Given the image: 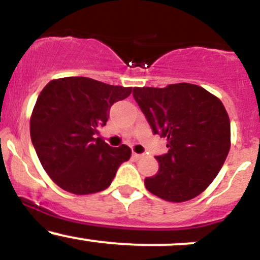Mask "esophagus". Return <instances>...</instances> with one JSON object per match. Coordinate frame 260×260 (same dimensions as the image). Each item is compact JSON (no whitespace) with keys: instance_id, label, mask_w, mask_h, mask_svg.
I'll list each match as a JSON object with an SVG mask.
<instances>
[{"instance_id":"1","label":"esophagus","mask_w":260,"mask_h":260,"mask_svg":"<svg viewBox=\"0 0 260 260\" xmlns=\"http://www.w3.org/2000/svg\"><path fill=\"white\" fill-rule=\"evenodd\" d=\"M132 157H133V158H135V159H140V158H142L143 154H142V153H136V152H133Z\"/></svg>"}]
</instances>
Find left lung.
<instances>
[{
	"mask_svg": "<svg viewBox=\"0 0 260 260\" xmlns=\"http://www.w3.org/2000/svg\"><path fill=\"white\" fill-rule=\"evenodd\" d=\"M133 98L153 135L167 138L169 152L156 156L159 169L146 177L149 192L171 203L200 195L221 170L230 149L225 107L195 84L133 88Z\"/></svg>",
	"mask_w": 260,
	"mask_h": 260,
	"instance_id": "1",
	"label": "left lung"
}]
</instances>
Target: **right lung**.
Segmentation results:
<instances>
[{"label": "right lung", "mask_w": 260, "mask_h": 260, "mask_svg": "<svg viewBox=\"0 0 260 260\" xmlns=\"http://www.w3.org/2000/svg\"><path fill=\"white\" fill-rule=\"evenodd\" d=\"M132 88L109 85L85 77L51 80L39 95L30 119V136L50 179L68 192L103 191L131 157V148L111 147L98 129L109 109Z\"/></svg>", "instance_id": "1"}]
</instances>
